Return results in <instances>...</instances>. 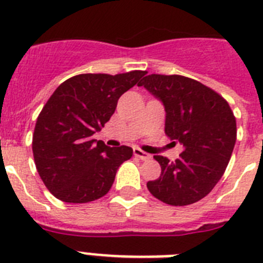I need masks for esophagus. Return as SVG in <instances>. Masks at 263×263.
Returning a JSON list of instances; mask_svg holds the SVG:
<instances>
[{
	"label": "esophagus",
	"instance_id": "obj_1",
	"mask_svg": "<svg viewBox=\"0 0 263 263\" xmlns=\"http://www.w3.org/2000/svg\"><path fill=\"white\" fill-rule=\"evenodd\" d=\"M134 155H136V157H138L139 159H142V160H148L150 158H152V155L147 154V153H145V152H142V150H141V148H138V147L134 148Z\"/></svg>",
	"mask_w": 263,
	"mask_h": 263
}]
</instances>
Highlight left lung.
<instances>
[{
	"label": "left lung",
	"mask_w": 263,
	"mask_h": 263,
	"mask_svg": "<svg viewBox=\"0 0 263 263\" xmlns=\"http://www.w3.org/2000/svg\"><path fill=\"white\" fill-rule=\"evenodd\" d=\"M162 101L164 133L183 145L175 162L155 155L160 176L150 194L170 205H188L210 194L224 175L236 143V118L227 100L194 79L147 75L138 83Z\"/></svg>",
	"instance_id": "left-lung-1"
}]
</instances>
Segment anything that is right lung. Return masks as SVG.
Wrapping results in <instances>:
<instances>
[{
  "mask_svg": "<svg viewBox=\"0 0 263 263\" xmlns=\"http://www.w3.org/2000/svg\"><path fill=\"white\" fill-rule=\"evenodd\" d=\"M145 73H83L51 95L36 120L32 154L39 176L57 199L89 203L108 194L133 148L109 147L92 137L110 120L118 99Z\"/></svg>",
  "mask_w": 263,
  "mask_h": 263,
  "instance_id": "right-lung-1",
  "label": "right lung"
}]
</instances>
